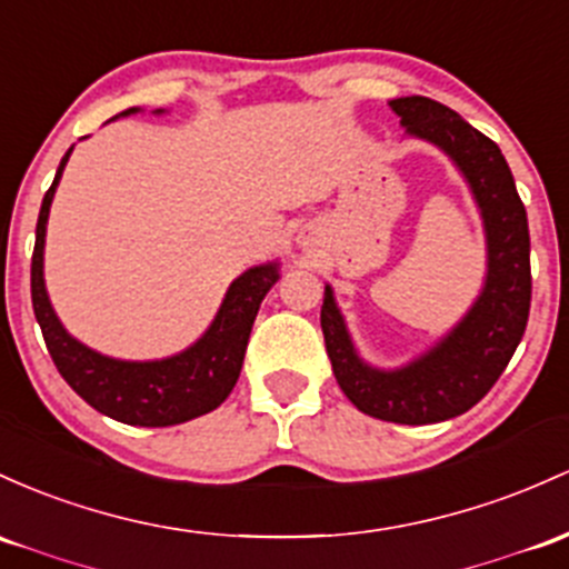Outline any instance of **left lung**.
<instances>
[{
  "label": "left lung",
  "instance_id": "left-lung-1",
  "mask_svg": "<svg viewBox=\"0 0 569 569\" xmlns=\"http://www.w3.org/2000/svg\"><path fill=\"white\" fill-rule=\"evenodd\" d=\"M405 134L429 142L457 167L483 221L486 274L476 302L435 346L383 370L361 359L332 286H323L321 329L332 372L361 413L395 423L457 418L489 395L521 342L532 299L527 210L497 142L427 97L391 99Z\"/></svg>",
  "mask_w": 569,
  "mask_h": 569
}]
</instances>
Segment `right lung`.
I'll return each mask as SVG.
<instances>
[{
    "mask_svg": "<svg viewBox=\"0 0 569 569\" xmlns=\"http://www.w3.org/2000/svg\"><path fill=\"white\" fill-rule=\"evenodd\" d=\"M134 112H140V108L118 112L116 118L134 116ZM153 112L161 116L164 110ZM72 148L61 159L51 189L42 199L34 256H31V305L56 370L93 410L132 427H174L210 413L232 395L240 378L256 313L267 291L278 283L280 261H264L237 274L204 335L180 353L132 361L93 351L67 332L46 289L48 216Z\"/></svg>",
    "mask_w": 569,
    "mask_h": 569,
    "instance_id": "right-lung-1",
    "label": "right lung"
}]
</instances>
